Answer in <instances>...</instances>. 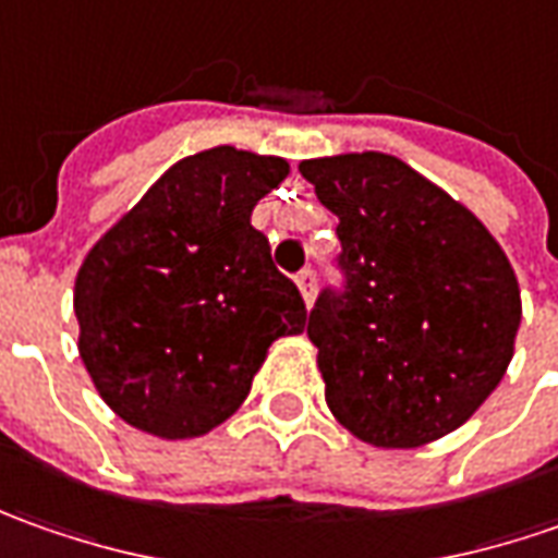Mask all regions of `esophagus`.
I'll list each match as a JSON object with an SVG mask.
<instances>
[{
    "instance_id": "1",
    "label": "esophagus",
    "mask_w": 558,
    "mask_h": 558,
    "mask_svg": "<svg viewBox=\"0 0 558 558\" xmlns=\"http://www.w3.org/2000/svg\"><path fill=\"white\" fill-rule=\"evenodd\" d=\"M296 287L302 299H305V305H312L315 302V271L312 268H302L296 275Z\"/></svg>"
}]
</instances>
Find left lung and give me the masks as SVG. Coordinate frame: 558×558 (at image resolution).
Masks as SVG:
<instances>
[{"label": "left lung", "mask_w": 558, "mask_h": 558, "mask_svg": "<svg viewBox=\"0 0 558 558\" xmlns=\"http://www.w3.org/2000/svg\"><path fill=\"white\" fill-rule=\"evenodd\" d=\"M339 219L349 293L317 299L327 408L371 448L411 451L460 429L507 374L522 320L504 246L392 154L302 160Z\"/></svg>", "instance_id": "obj_1"}]
</instances>
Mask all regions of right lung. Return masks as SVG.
I'll return each mask as SVG.
<instances>
[{
	"label": "right lung",
	"mask_w": 558,
	"mask_h": 558,
	"mask_svg": "<svg viewBox=\"0 0 558 558\" xmlns=\"http://www.w3.org/2000/svg\"><path fill=\"white\" fill-rule=\"evenodd\" d=\"M283 157L231 145L191 154L95 241L76 271L80 357L105 404L166 441L216 429L250 395L271 342L305 330L253 206Z\"/></svg>",
	"instance_id": "1"
}]
</instances>
